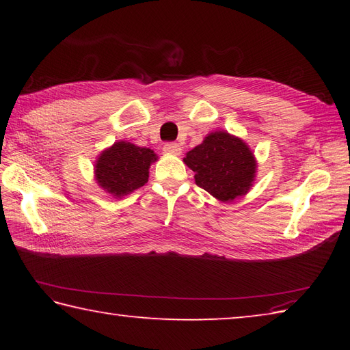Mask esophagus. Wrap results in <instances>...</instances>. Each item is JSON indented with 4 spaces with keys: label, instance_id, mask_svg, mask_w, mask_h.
Masks as SVG:
<instances>
[{
    "label": "esophagus",
    "instance_id": "esophagus-1",
    "mask_svg": "<svg viewBox=\"0 0 350 350\" xmlns=\"http://www.w3.org/2000/svg\"><path fill=\"white\" fill-rule=\"evenodd\" d=\"M163 150L165 151V153H169V154H180L181 153V147L177 143H173V142L165 143Z\"/></svg>",
    "mask_w": 350,
    "mask_h": 350
}]
</instances>
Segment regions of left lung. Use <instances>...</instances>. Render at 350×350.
<instances>
[{
    "instance_id": "obj_1",
    "label": "left lung",
    "mask_w": 350,
    "mask_h": 350,
    "mask_svg": "<svg viewBox=\"0 0 350 350\" xmlns=\"http://www.w3.org/2000/svg\"><path fill=\"white\" fill-rule=\"evenodd\" d=\"M196 173V185L221 202L246 194L256 173V160L243 140L226 131L210 133L183 159Z\"/></svg>"
}]
</instances>
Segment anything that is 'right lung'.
Here are the masks:
<instances>
[{
    "label": "right lung",
    "mask_w": 350,
    "mask_h": 350,
    "mask_svg": "<svg viewBox=\"0 0 350 350\" xmlns=\"http://www.w3.org/2000/svg\"><path fill=\"white\" fill-rule=\"evenodd\" d=\"M153 150L118 142L103 151L96 163L97 183L113 197H123L144 186L148 167L156 161Z\"/></svg>",
    "instance_id": "1"
}]
</instances>
